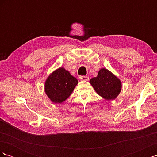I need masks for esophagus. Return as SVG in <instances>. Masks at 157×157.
Wrapping results in <instances>:
<instances>
[{"instance_id":"obj_1","label":"esophagus","mask_w":157,"mask_h":157,"mask_svg":"<svg viewBox=\"0 0 157 157\" xmlns=\"http://www.w3.org/2000/svg\"><path fill=\"white\" fill-rule=\"evenodd\" d=\"M79 78L80 80H84V81H86V80H88L89 77L88 76H80Z\"/></svg>"}]
</instances>
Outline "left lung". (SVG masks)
I'll return each instance as SVG.
<instances>
[{
  "label": "left lung",
  "mask_w": 157,
  "mask_h": 157,
  "mask_svg": "<svg viewBox=\"0 0 157 157\" xmlns=\"http://www.w3.org/2000/svg\"><path fill=\"white\" fill-rule=\"evenodd\" d=\"M90 83L99 96L107 100L115 99L122 87L120 80L105 68L100 69L96 77L90 79Z\"/></svg>",
  "instance_id": "1"
}]
</instances>
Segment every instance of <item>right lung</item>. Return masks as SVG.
<instances>
[{
  "mask_svg": "<svg viewBox=\"0 0 157 157\" xmlns=\"http://www.w3.org/2000/svg\"><path fill=\"white\" fill-rule=\"evenodd\" d=\"M78 84V80L68 71L61 67L52 73L45 82V92L54 103H61L66 100Z\"/></svg>",
  "mask_w": 157,
  "mask_h": 157,
  "instance_id": "1",
  "label": "right lung"
}]
</instances>
